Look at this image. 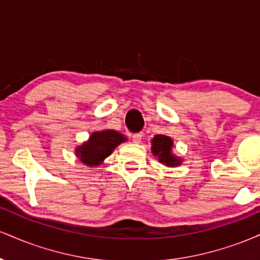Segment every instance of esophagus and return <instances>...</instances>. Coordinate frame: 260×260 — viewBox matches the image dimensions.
Wrapping results in <instances>:
<instances>
[{
    "label": "esophagus",
    "mask_w": 260,
    "mask_h": 260,
    "mask_svg": "<svg viewBox=\"0 0 260 260\" xmlns=\"http://www.w3.org/2000/svg\"><path fill=\"white\" fill-rule=\"evenodd\" d=\"M142 138H143V133L139 132V133H134L132 136V139H133V143H136V144H139L140 142H142Z\"/></svg>",
    "instance_id": "esophagus-1"
}]
</instances>
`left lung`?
Returning <instances> with one entry per match:
<instances>
[{"label":"left lung","mask_w":260,"mask_h":260,"mask_svg":"<svg viewBox=\"0 0 260 260\" xmlns=\"http://www.w3.org/2000/svg\"><path fill=\"white\" fill-rule=\"evenodd\" d=\"M172 147H174L172 139L164 134H156L151 140V151H153L154 156H156L161 164L169 166V168L178 166L182 162V159L176 157L172 154Z\"/></svg>","instance_id":"8db88e82"}]
</instances>
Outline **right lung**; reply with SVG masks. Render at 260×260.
Instances as JSON below:
<instances>
[{
	"instance_id": "right-lung-1",
	"label": "right lung",
	"mask_w": 260,
	"mask_h": 260,
	"mask_svg": "<svg viewBox=\"0 0 260 260\" xmlns=\"http://www.w3.org/2000/svg\"><path fill=\"white\" fill-rule=\"evenodd\" d=\"M127 138L117 131L104 129L91 133L89 139L78 148L76 155L83 164L88 166H98Z\"/></svg>"
}]
</instances>
